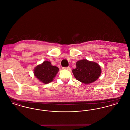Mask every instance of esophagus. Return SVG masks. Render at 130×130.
<instances>
[{"label":"esophagus","mask_w":130,"mask_h":130,"mask_svg":"<svg viewBox=\"0 0 130 130\" xmlns=\"http://www.w3.org/2000/svg\"><path fill=\"white\" fill-rule=\"evenodd\" d=\"M63 69H65V70H69V71H70V70H71V68L70 67H63L62 68Z\"/></svg>","instance_id":"esophagus-1"}]
</instances>
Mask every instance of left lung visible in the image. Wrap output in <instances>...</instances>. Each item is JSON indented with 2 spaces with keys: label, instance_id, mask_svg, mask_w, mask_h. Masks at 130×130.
I'll list each match as a JSON object with an SVG mask.
<instances>
[{
  "label": "left lung",
  "instance_id": "1",
  "mask_svg": "<svg viewBox=\"0 0 130 130\" xmlns=\"http://www.w3.org/2000/svg\"><path fill=\"white\" fill-rule=\"evenodd\" d=\"M101 70L98 63L83 59L76 62V68L72 71L77 80L89 84L98 79L101 73Z\"/></svg>",
  "mask_w": 130,
  "mask_h": 130
}]
</instances>
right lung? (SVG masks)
Masks as SVG:
<instances>
[{
  "mask_svg": "<svg viewBox=\"0 0 130 130\" xmlns=\"http://www.w3.org/2000/svg\"><path fill=\"white\" fill-rule=\"evenodd\" d=\"M58 71L59 69L52 65L51 62L44 61L35 69L34 74L40 81L47 84L53 80Z\"/></svg>",
  "mask_w": 130,
  "mask_h": 130,
  "instance_id": "1",
  "label": "right lung"
}]
</instances>
